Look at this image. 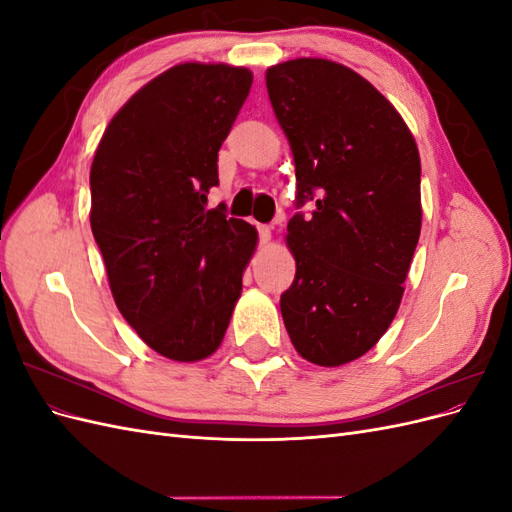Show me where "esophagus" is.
Returning a JSON list of instances; mask_svg holds the SVG:
<instances>
[{
    "label": "esophagus",
    "instance_id": "obj_1",
    "mask_svg": "<svg viewBox=\"0 0 512 512\" xmlns=\"http://www.w3.org/2000/svg\"><path fill=\"white\" fill-rule=\"evenodd\" d=\"M258 239H260V243H269V239H271V228L265 226V224H260V226H258Z\"/></svg>",
    "mask_w": 512,
    "mask_h": 512
}]
</instances>
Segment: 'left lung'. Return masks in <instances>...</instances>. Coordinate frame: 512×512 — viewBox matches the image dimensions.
I'll list each match as a JSON object with an SVG mask.
<instances>
[{
  "label": "left lung",
  "instance_id": "1",
  "mask_svg": "<svg viewBox=\"0 0 512 512\" xmlns=\"http://www.w3.org/2000/svg\"><path fill=\"white\" fill-rule=\"evenodd\" d=\"M267 91L297 170L286 237L297 273L282 318L303 359L337 367L397 314L421 235V158L395 106L342 64L284 61Z\"/></svg>",
  "mask_w": 512,
  "mask_h": 512
}]
</instances>
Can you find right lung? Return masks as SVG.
Instances as JSON below:
<instances>
[{
	"label": "right lung",
	"instance_id": "1",
	"mask_svg": "<svg viewBox=\"0 0 512 512\" xmlns=\"http://www.w3.org/2000/svg\"><path fill=\"white\" fill-rule=\"evenodd\" d=\"M250 87L245 68H170L108 123L91 164V232L115 303L166 359L218 350L241 297L256 230L224 203L207 209V194Z\"/></svg>",
	"mask_w": 512,
	"mask_h": 512
}]
</instances>
